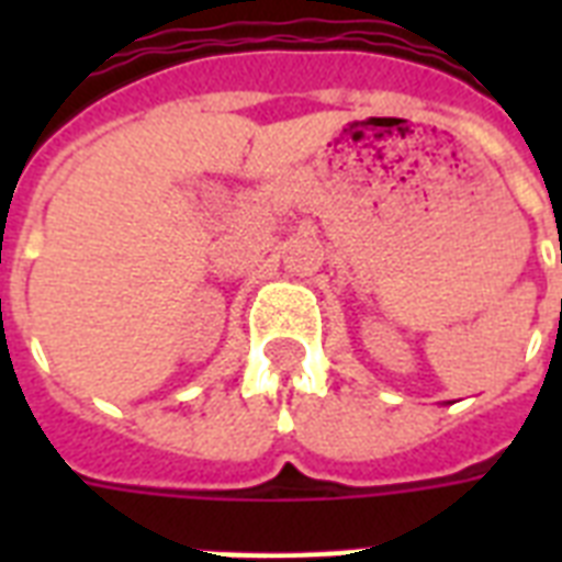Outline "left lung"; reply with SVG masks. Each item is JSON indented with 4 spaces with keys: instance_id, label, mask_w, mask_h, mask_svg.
<instances>
[{
    "instance_id": "1",
    "label": "left lung",
    "mask_w": 562,
    "mask_h": 562,
    "mask_svg": "<svg viewBox=\"0 0 562 562\" xmlns=\"http://www.w3.org/2000/svg\"><path fill=\"white\" fill-rule=\"evenodd\" d=\"M560 262H562V254H560Z\"/></svg>"
}]
</instances>
